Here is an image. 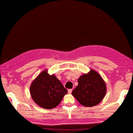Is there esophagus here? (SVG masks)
Listing matches in <instances>:
<instances>
[{
    "instance_id": "esophagus-1",
    "label": "esophagus",
    "mask_w": 133,
    "mask_h": 133,
    "mask_svg": "<svg viewBox=\"0 0 133 133\" xmlns=\"http://www.w3.org/2000/svg\"><path fill=\"white\" fill-rule=\"evenodd\" d=\"M72 89H69V90H68V92H69V94H71V93L72 92Z\"/></svg>"
}]
</instances>
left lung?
Here are the masks:
<instances>
[{
  "mask_svg": "<svg viewBox=\"0 0 133 133\" xmlns=\"http://www.w3.org/2000/svg\"><path fill=\"white\" fill-rule=\"evenodd\" d=\"M78 85L72 90V95L82 105L92 107L102 101L106 93V84L99 74L90 69L87 74L82 75Z\"/></svg>",
  "mask_w": 133,
  "mask_h": 133,
  "instance_id": "left-lung-1",
  "label": "left lung"
}]
</instances>
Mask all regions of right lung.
<instances>
[{
    "label": "right lung",
    "instance_id": "right-lung-1",
    "mask_svg": "<svg viewBox=\"0 0 133 133\" xmlns=\"http://www.w3.org/2000/svg\"><path fill=\"white\" fill-rule=\"evenodd\" d=\"M33 101L44 109H54L60 103L67 90L54 74L50 75L47 70L41 72L30 87Z\"/></svg>",
    "mask_w": 133,
    "mask_h": 133
}]
</instances>
